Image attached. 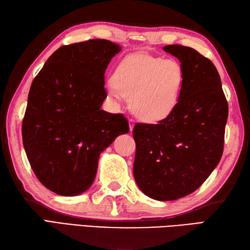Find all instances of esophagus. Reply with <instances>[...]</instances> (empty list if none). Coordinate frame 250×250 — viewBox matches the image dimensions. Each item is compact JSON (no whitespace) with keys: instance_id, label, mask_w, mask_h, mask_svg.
<instances>
[{"instance_id":"34e87169","label":"esophagus","mask_w":250,"mask_h":250,"mask_svg":"<svg viewBox=\"0 0 250 250\" xmlns=\"http://www.w3.org/2000/svg\"><path fill=\"white\" fill-rule=\"evenodd\" d=\"M134 124H135L134 119H133V118H130V119H129V126H130V131L133 130V128H134Z\"/></svg>"}]
</instances>
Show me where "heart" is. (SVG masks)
Returning a JSON list of instances; mask_svg holds the SVG:
<instances>
[{
  "instance_id": "obj_1",
  "label": "heart",
  "mask_w": 250,
  "mask_h": 250,
  "mask_svg": "<svg viewBox=\"0 0 250 250\" xmlns=\"http://www.w3.org/2000/svg\"><path fill=\"white\" fill-rule=\"evenodd\" d=\"M184 83L185 72L177 60L137 52L119 62L108 92L116 101L129 98L130 107L140 119L157 122L176 108Z\"/></svg>"
}]
</instances>
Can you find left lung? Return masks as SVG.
I'll list each match as a JSON object with an SVG mask.
<instances>
[{
    "instance_id": "left-lung-1",
    "label": "left lung",
    "mask_w": 250,
    "mask_h": 250,
    "mask_svg": "<svg viewBox=\"0 0 250 250\" xmlns=\"http://www.w3.org/2000/svg\"><path fill=\"white\" fill-rule=\"evenodd\" d=\"M163 50L182 63L184 87L167 118L134 125L133 175L149 198L173 201L201 187L219 163L229 108L213 62L190 47Z\"/></svg>"
}]
</instances>
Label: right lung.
<instances>
[{
	"mask_svg": "<svg viewBox=\"0 0 250 250\" xmlns=\"http://www.w3.org/2000/svg\"><path fill=\"white\" fill-rule=\"evenodd\" d=\"M120 47L106 40L61 46L31 84L22 120L24 150L35 176L60 195L92 185L100 153L129 132L122 114L101 109L104 74Z\"/></svg>",
	"mask_w": 250,
	"mask_h": 250,
	"instance_id": "right-lung-1",
	"label": "right lung"
}]
</instances>
